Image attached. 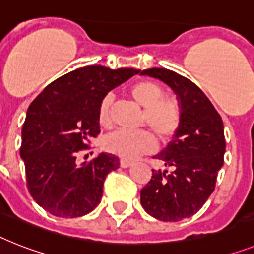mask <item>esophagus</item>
<instances>
[{"label":"esophagus","mask_w":254,"mask_h":254,"mask_svg":"<svg viewBox=\"0 0 254 254\" xmlns=\"http://www.w3.org/2000/svg\"><path fill=\"white\" fill-rule=\"evenodd\" d=\"M132 165V161H129V160H121V166L122 167H129Z\"/></svg>","instance_id":"obj_1"}]
</instances>
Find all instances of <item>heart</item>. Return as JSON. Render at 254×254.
Wrapping results in <instances>:
<instances>
[{
    "mask_svg": "<svg viewBox=\"0 0 254 254\" xmlns=\"http://www.w3.org/2000/svg\"><path fill=\"white\" fill-rule=\"evenodd\" d=\"M129 94L142 109V123L149 126L162 141H169L175 136L182 122L180 106L175 100L163 97V89L152 80H140L131 85ZM113 97L105 96L98 106V123L109 127L112 123L110 109ZM104 149L122 158H135L156 149V140L149 131H126L119 129L104 139Z\"/></svg>",
    "mask_w": 254,
    "mask_h": 254,
    "instance_id": "1",
    "label": "heart"
}]
</instances>
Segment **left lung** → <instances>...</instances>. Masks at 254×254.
I'll return each mask as SVG.
<instances>
[{
    "instance_id": "1",
    "label": "left lung",
    "mask_w": 254,
    "mask_h": 254,
    "mask_svg": "<svg viewBox=\"0 0 254 254\" xmlns=\"http://www.w3.org/2000/svg\"><path fill=\"white\" fill-rule=\"evenodd\" d=\"M140 74L170 85L182 112L174 139L154 156L166 170H152V178L140 190V201L146 213L160 221H182L196 214L214 190L225 162L223 122L204 92L187 77L167 68H149Z\"/></svg>"
}]
</instances>
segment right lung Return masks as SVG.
<instances>
[{"instance_id": "right-lung-1", "label": "right lung", "mask_w": 254, "mask_h": 254, "mask_svg": "<svg viewBox=\"0 0 254 254\" xmlns=\"http://www.w3.org/2000/svg\"><path fill=\"white\" fill-rule=\"evenodd\" d=\"M140 70L85 66L45 87L27 110L20 157L27 188L44 210L61 218L83 217L100 204L108 174L119 158L101 153L76 165L77 152L89 149L100 133L98 106L109 91Z\"/></svg>"}]
</instances>
